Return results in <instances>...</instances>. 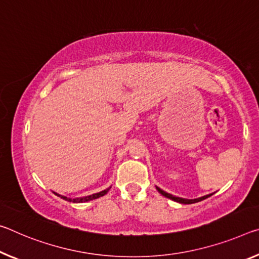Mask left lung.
<instances>
[{
	"instance_id": "1",
	"label": "left lung",
	"mask_w": 259,
	"mask_h": 259,
	"mask_svg": "<svg viewBox=\"0 0 259 259\" xmlns=\"http://www.w3.org/2000/svg\"><path fill=\"white\" fill-rule=\"evenodd\" d=\"M155 188H157V190H158L162 196H165V197H167V198L174 200V202H178V203H180V204H194V203H198V202H200V200L206 199L207 197H210V196L213 195V194H210V195H205V196H203V197H199V198L187 199V198H182V197H176V196H173V195L168 194V192L163 191L162 189H160L159 187H155Z\"/></svg>"
}]
</instances>
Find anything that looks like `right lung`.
Listing matches in <instances>:
<instances>
[{
    "label": "right lung",
    "instance_id": "add662e5",
    "mask_svg": "<svg viewBox=\"0 0 259 259\" xmlns=\"http://www.w3.org/2000/svg\"><path fill=\"white\" fill-rule=\"evenodd\" d=\"M112 187H109L107 189H105V190H102L100 192H97V194H93V195H90V196H85V197H77V198H70V197H67V196H62L60 194H56V192H54V194L56 196L61 197V198H63L64 200H68V202H72V203H85V202H90V200H93V199H97L99 198V197H102L105 196L107 192L109 191V189Z\"/></svg>",
    "mask_w": 259,
    "mask_h": 259
}]
</instances>
